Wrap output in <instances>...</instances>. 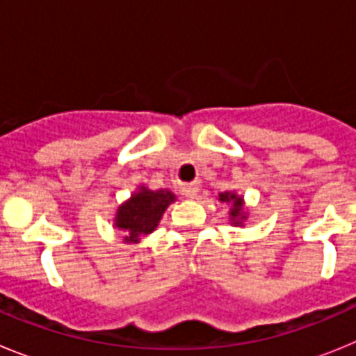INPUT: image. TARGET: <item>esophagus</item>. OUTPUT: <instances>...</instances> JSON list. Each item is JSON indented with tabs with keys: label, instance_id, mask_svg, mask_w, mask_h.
<instances>
[{
	"label": "esophagus",
	"instance_id": "esophagus-1",
	"mask_svg": "<svg viewBox=\"0 0 356 356\" xmlns=\"http://www.w3.org/2000/svg\"><path fill=\"white\" fill-rule=\"evenodd\" d=\"M181 191H184L185 197H188V200H196V197H197V187L194 184L185 185V187L181 188Z\"/></svg>",
	"mask_w": 356,
	"mask_h": 356
}]
</instances>
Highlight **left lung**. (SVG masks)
Masks as SVG:
<instances>
[{
    "mask_svg": "<svg viewBox=\"0 0 356 356\" xmlns=\"http://www.w3.org/2000/svg\"><path fill=\"white\" fill-rule=\"evenodd\" d=\"M219 201L229 205V225L244 226V221H246L248 213H250L246 209V203H244V197H242L241 194L235 193V191H226V193L219 194Z\"/></svg>",
    "mask_w": 356,
    "mask_h": 356,
    "instance_id": "left-lung-1",
    "label": "left lung"
}]
</instances>
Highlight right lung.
<instances>
[{
    "mask_svg": "<svg viewBox=\"0 0 356 356\" xmlns=\"http://www.w3.org/2000/svg\"><path fill=\"white\" fill-rule=\"evenodd\" d=\"M176 196L169 188H151L139 185L124 203L118 207L114 216V228L121 229L127 244H139L140 238L153 234L162 219L163 212Z\"/></svg>",
    "mask_w": 356,
    "mask_h": 356,
    "instance_id": "add662e5",
    "label": "right lung"
}]
</instances>
